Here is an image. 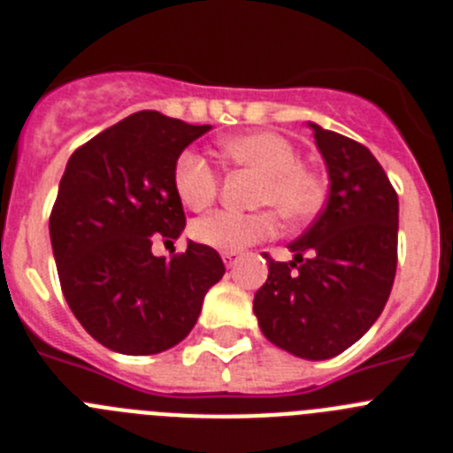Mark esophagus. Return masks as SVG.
Returning a JSON list of instances; mask_svg holds the SVG:
<instances>
[{"label":"esophagus","mask_w":453,"mask_h":453,"mask_svg":"<svg viewBox=\"0 0 453 453\" xmlns=\"http://www.w3.org/2000/svg\"><path fill=\"white\" fill-rule=\"evenodd\" d=\"M238 258H240L238 251H224V254H222V261H224V265H226V267H234L235 263H238Z\"/></svg>","instance_id":"esophagus-1"}]
</instances>
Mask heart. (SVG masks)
Here are the masks:
<instances>
[{"label": "heart", "instance_id": "heart-1", "mask_svg": "<svg viewBox=\"0 0 453 453\" xmlns=\"http://www.w3.org/2000/svg\"><path fill=\"white\" fill-rule=\"evenodd\" d=\"M222 151L235 163L250 165L265 174L261 202L272 203L286 219L297 222L315 213L322 203V183L313 172L299 165V154L290 140L270 131L235 135L224 140ZM172 183L183 206L202 211L215 199L218 172L197 151L186 150L174 163ZM272 211H218L192 226V235L218 251H240L276 231Z\"/></svg>", "mask_w": 453, "mask_h": 453}]
</instances>
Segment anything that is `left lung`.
<instances>
[{
	"label": "left lung",
	"mask_w": 453,
	"mask_h": 453,
	"mask_svg": "<svg viewBox=\"0 0 453 453\" xmlns=\"http://www.w3.org/2000/svg\"><path fill=\"white\" fill-rule=\"evenodd\" d=\"M308 129L326 165L329 197L311 229L288 245L292 261L270 258L254 313L272 345L326 361L361 340L390 297L399 202L367 147L315 122Z\"/></svg>",
	"instance_id": "1"
}]
</instances>
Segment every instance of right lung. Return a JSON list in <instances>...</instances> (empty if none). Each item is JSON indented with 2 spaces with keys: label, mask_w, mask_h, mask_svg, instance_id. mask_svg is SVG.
<instances>
[{
  "label": "right lung",
  "mask_w": 453,
  "mask_h": 453,
  "mask_svg": "<svg viewBox=\"0 0 453 453\" xmlns=\"http://www.w3.org/2000/svg\"><path fill=\"white\" fill-rule=\"evenodd\" d=\"M211 129L140 111L67 161L50 218L51 250L72 313L106 349L150 356L179 345L222 279L213 247L188 240L170 261L151 254V240L174 245L186 229L174 163Z\"/></svg>",
  "instance_id": "add662e5"
}]
</instances>
